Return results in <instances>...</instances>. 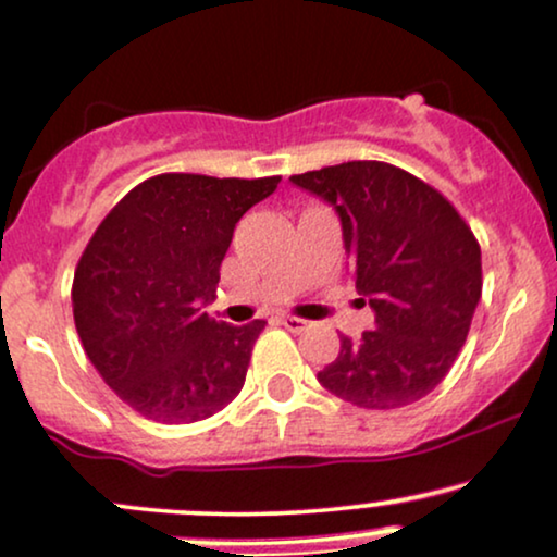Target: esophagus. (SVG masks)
<instances>
[{
  "label": "esophagus",
  "instance_id": "1",
  "mask_svg": "<svg viewBox=\"0 0 557 557\" xmlns=\"http://www.w3.org/2000/svg\"><path fill=\"white\" fill-rule=\"evenodd\" d=\"M280 324H283L285 330H290V332H304L308 326V321L298 319V317H290V313H287V317H280Z\"/></svg>",
  "mask_w": 557,
  "mask_h": 557
}]
</instances>
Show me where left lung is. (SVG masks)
Segmentation results:
<instances>
[{"instance_id":"1","label":"left lung","mask_w":557,"mask_h":557,"mask_svg":"<svg viewBox=\"0 0 557 557\" xmlns=\"http://www.w3.org/2000/svg\"><path fill=\"white\" fill-rule=\"evenodd\" d=\"M334 207L355 290L376 317L319 371L334 397L368 410L423 399L451 371L482 293L480 244L444 194L397 165L350 160L290 176Z\"/></svg>"}]
</instances>
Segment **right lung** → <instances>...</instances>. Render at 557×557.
Here are the masks:
<instances>
[{"mask_svg":"<svg viewBox=\"0 0 557 557\" xmlns=\"http://www.w3.org/2000/svg\"><path fill=\"white\" fill-rule=\"evenodd\" d=\"M280 176L160 173L126 194L77 261L72 311L83 347L113 392L158 423H197L244 388L264 321L233 326L214 298L236 223Z\"/></svg>","mask_w":557,"mask_h":557,"instance_id":"add662e5","label":"right lung"}]
</instances>
